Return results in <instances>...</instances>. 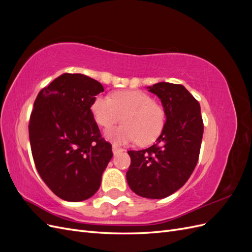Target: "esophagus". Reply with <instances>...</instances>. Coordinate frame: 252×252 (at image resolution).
<instances>
[{
  "label": "esophagus",
  "mask_w": 252,
  "mask_h": 252,
  "mask_svg": "<svg viewBox=\"0 0 252 252\" xmlns=\"http://www.w3.org/2000/svg\"><path fill=\"white\" fill-rule=\"evenodd\" d=\"M123 150H124L123 148H120V147L116 146V145H113V146H112V152H113V155H118V154H120V152H122Z\"/></svg>",
  "instance_id": "esophagus-1"
}]
</instances>
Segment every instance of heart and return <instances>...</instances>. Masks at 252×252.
<instances>
[{"label":"heart","instance_id":"1","mask_svg":"<svg viewBox=\"0 0 252 252\" xmlns=\"http://www.w3.org/2000/svg\"><path fill=\"white\" fill-rule=\"evenodd\" d=\"M111 97L97 95L91 104L95 121L104 128L113 126L123 118L124 124L106 132L110 141L117 144L138 141L140 145L156 141L166 121L162 105L141 90L117 91Z\"/></svg>","mask_w":252,"mask_h":252}]
</instances>
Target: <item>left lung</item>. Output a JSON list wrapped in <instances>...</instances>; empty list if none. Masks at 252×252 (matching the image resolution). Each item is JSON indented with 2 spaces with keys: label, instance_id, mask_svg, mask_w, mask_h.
<instances>
[{
  "label": "left lung",
  "instance_id": "1",
  "mask_svg": "<svg viewBox=\"0 0 252 252\" xmlns=\"http://www.w3.org/2000/svg\"><path fill=\"white\" fill-rule=\"evenodd\" d=\"M148 89L161 98L166 123L156 144L128 151L131 163L126 178L138 195L164 199L179 190L193 172L204 124L199 102L183 85L161 82Z\"/></svg>",
  "mask_w": 252,
  "mask_h": 252
}]
</instances>
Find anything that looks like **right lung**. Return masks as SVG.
<instances>
[{"label": "right lung", "mask_w": 252, "mask_h": 252, "mask_svg": "<svg viewBox=\"0 0 252 252\" xmlns=\"http://www.w3.org/2000/svg\"><path fill=\"white\" fill-rule=\"evenodd\" d=\"M101 83L63 73L37 94L29 120L35 168L51 191L68 202L93 196L113 154L95 123L91 104Z\"/></svg>", "instance_id": "obj_1"}]
</instances>
